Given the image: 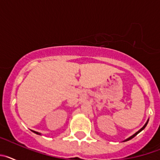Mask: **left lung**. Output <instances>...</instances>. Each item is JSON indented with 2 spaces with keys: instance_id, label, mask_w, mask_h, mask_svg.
Segmentation results:
<instances>
[{
  "instance_id": "left-lung-1",
  "label": "left lung",
  "mask_w": 160,
  "mask_h": 160,
  "mask_svg": "<svg viewBox=\"0 0 160 160\" xmlns=\"http://www.w3.org/2000/svg\"><path fill=\"white\" fill-rule=\"evenodd\" d=\"M148 121H149V118H148V121H147V122H146V123L144 124V126H143V127H142V128H141V129H140V130H138V131H137V132H136V133H135V134H134V135H131V136H130V137H129V138H127V139H125V140H124V141H123V142H126V141H128V140H130V139H131V138H134V137H135V135H138V133L140 132V131H142V130H143V129H144V128H146V126H147V125H148Z\"/></svg>"
}]
</instances>
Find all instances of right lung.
<instances>
[{
	"instance_id": "add662e5",
	"label": "right lung",
	"mask_w": 160,
	"mask_h": 160,
	"mask_svg": "<svg viewBox=\"0 0 160 160\" xmlns=\"http://www.w3.org/2000/svg\"><path fill=\"white\" fill-rule=\"evenodd\" d=\"M31 131H32V130H31ZM32 131V132H33V133H35V134H37V135H42V134H41V133L38 132V131Z\"/></svg>"
}]
</instances>
